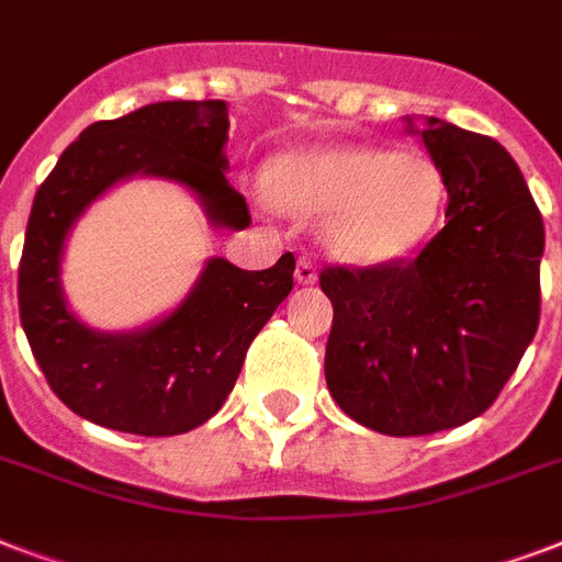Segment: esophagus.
Instances as JSON below:
<instances>
[{
	"label": "esophagus",
	"mask_w": 562,
	"mask_h": 562,
	"mask_svg": "<svg viewBox=\"0 0 562 562\" xmlns=\"http://www.w3.org/2000/svg\"><path fill=\"white\" fill-rule=\"evenodd\" d=\"M294 280H297L300 285H312V282L317 280L315 262H312V259H300L297 268H294Z\"/></svg>",
	"instance_id": "esophagus-1"
}]
</instances>
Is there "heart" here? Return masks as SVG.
<instances>
[{
	"label": "heart",
	"mask_w": 562,
	"mask_h": 562,
	"mask_svg": "<svg viewBox=\"0 0 562 562\" xmlns=\"http://www.w3.org/2000/svg\"><path fill=\"white\" fill-rule=\"evenodd\" d=\"M282 210L324 215L326 250L350 265H384L417 250L440 221L446 180L423 154L324 145L282 154L268 169Z\"/></svg>",
	"instance_id": "1"
}]
</instances>
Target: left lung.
I'll list each match as a JSON object with an SVG mask.
<instances>
[{
    "label": "left lung",
    "instance_id": "8db88e82",
    "mask_svg": "<svg viewBox=\"0 0 562 562\" xmlns=\"http://www.w3.org/2000/svg\"><path fill=\"white\" fill-rule=\"evenodd\" d=\"M446 180V227L417 259L324 268L333 300L326 384L379 435H431L496 402L540 324L542 215L514 157L490 136L428 116Z\"/></svg>",
    "mask_w": 562,
    "mask_h": 562
}]
</instances>
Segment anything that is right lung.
<instances>
[{"label":"right lung","instance_id":"add662e5","mask_svg":"<svg viewBox=\"0 0 562 562\" xmlns=\"http://www.w3.org/2000/svg\"><path fill=\"white\" fill-rule=\"evenodd\" d=\"M224 101H157L95 122L34 194L20 259V321L57 400L95 426L143 437L203 426L233 391L245 352L289 297L294 256L241 271L212 256L169 315L131 333H101L66 303L60 265L75 221L122 180L189 189L212 227L245 229V198L229 187Z\"/></svg>","mask_w":562,"mask_h":562}]
</instances>
